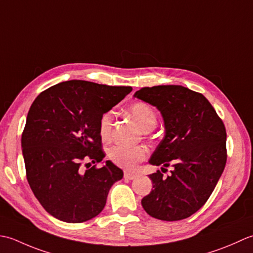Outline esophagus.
<instances>
[{"label":"esophagus","mask_w":253,"mask_h":253,"mask_svg":"<svg viewBox=\"0 0 253 253\" xmlns=\"http://www.w3.org/2000/svg\"><path fill=\"white\" fill-rule=\"evenodd\" d=\"M137 177L136 173H133V172H128V171H126L125 172V179H127V180H133L135 179Z\"/></svg>","instance_id":"esophagus-1"}]
</instances>
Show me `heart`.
Wrapping results in <instances>:
<instances>
[{
	"label": "heart",
	"mask_w": 253,
	"mask_h": 253,
	"mask_svg": "<svg viewBox=\"0 0 253 253\" xmlns=\"http://www.w3.org/2000/svg\"><path fill=\"white\" fill-rule=\"evenodd\" d=\"M128 111L144 132L152 131L157 125V115L152 106L146 102L137 101L133 104ZM113 128V111H107L101 116L99 121V133L104 140H109L112 135ZM148 156V151L144 146L119 145L113 146L109 151V158L117 166L127 170L135 169L138 163L145 161Z\"/></svg>",
	"instance_id": "heart-1"
}]
</instances>
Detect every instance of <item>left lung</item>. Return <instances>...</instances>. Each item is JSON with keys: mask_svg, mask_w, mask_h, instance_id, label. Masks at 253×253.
<instances>
[{"mask_svg": "<svg viewBox=\"0 0 253 253\" xmlns=\"http://www.w3.org/2000/svg\"><path fill=\"white\" fill-rule=\"evenodd\" d=\"M134 96L155 106L164 118L165 136L149 164L173 167L167 178L159 170L149 174L154 189L142 199L143 209L161 220L187 218L206 203L224 171V122L202 94L187 87H143Z\"/></svg>", "mask_w": 253, "mask_h": 253, "instance_id": "8db88e82", "label": "left lung"}]
</instances>
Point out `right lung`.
<instances>
[{
  "instance_id": "obj_1",
  "label": "right lung",
  "mask_w": 253,
  "mask_h": 253,
  "mask_svg": "<svg viewBox=\"0 0 253 253\" xmlns=\"http://www.w3.org/2000/svg\"><path fill=\"white\" fill-rule=\"evenodd\" d=\"M131 90V86L73 80L50 87L34 100L22 134L26 177L53 217L83 223L104 210L123 171L110 161L97 167L106 156L99 121Z\"/></svg>"
}]
</instances>
